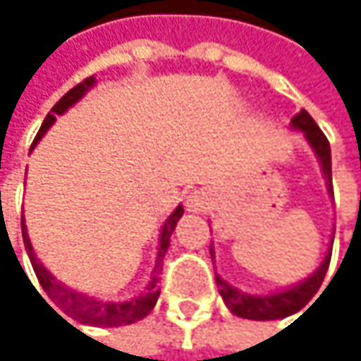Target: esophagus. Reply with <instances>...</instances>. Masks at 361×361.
I'll list each match as a JSON object with an SVG mask.
<instances>
[{"label":"esophagus","mask_w":361,"mask_h":361,"mask_svg":"<svg viewBox=\"0 0 361 361\" xmlns=\"http://www.w3.org/2000/svg\"><path fill=\"white\" fill-rule=\"evenodd\" d=\"M211 207V194L207 190H194L185 198V209L192 213H202Z\"/></svg>","instance_id":"obj_1"}]
</instances>
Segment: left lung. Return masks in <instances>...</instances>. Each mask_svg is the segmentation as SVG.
I'll list each match as a JSON object with an SVG mask.
<instances>
[{
    "instance_id": "left-lung-1",
    "label": "left lung",
    "mask_w": 361,
    "mask_h": 361,
    "mask_svg": "<svg viewBox=\"0 0 361 361\" xmlns=\"http://www.w3.org/2000/svg\"><path fill=\"white\" fill-rule=\"evenodd\" d=\"M290 127L305 135L307 144L312 146V150H314V154H316V159L320 163V169H322V176H324L326 180V190H328L330 198H334V194H332L330 144H328L326 135L320 131V127L316 125V121L312 118V114L307 110L297 112L290 118ZM332 240H334V232L330 236V245H332ZM330 255H332V247H328L320 267L314 274H310L305 280H301V282H297V284H293L288 288H282V290H276V293H267V295L243 293L240 288H236L230 282H226L217 271H215V282L219 286V295H221L224 303L228 305V310L234 316L247 318V320H259V322L280 320V318H288V316L301 312L314 299V295L320 290V286L324 282L328 263H330ZM211 259H215L213 247H211Z\"/></svg>"
}]
</instances>
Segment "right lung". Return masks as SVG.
<instances>
[{
    "instance_id": "obj_1",
    "label": "right lung",
    "mask_w": 361,
    "mask_h": 361,
    "mask_svg": "<svg viewBox=\"0 0 361 361\" xmlns=\"http://www.w3.org/2000/svg\"><path fill=\"white\" fill-rule=\"evenodd\" d=\"M96 85V77H87L85 81H81L79 85H75L71 92H66L56 104L54 109L49 110V114L43 118L41 123V129L37 133L35 146L37 142L47 133V129L56 123V116L64 114L68 109H73L92 87ZM183 215V207L178 204L176 211L165 219L163 228H161V236H159V249H157V261H154V267H152V274H150V282L146 284V288L131 297V299H125V301H100L96 297H90L85 293H79L71 286H66L64 282H60L56 276L49 274V269L37 259L35 251H33V245L29 240V232H27V224H25V217H23V240H25V249L29 252V259L33 263V269H35L37 280L41 284V288L47 293V297L75 322L79 324H87V326H123V324H133L142 318H146L157 301H159V295H161V288L157 286L159 282V274L163 269V259H165V252L169 249V240H171V234L178 226V221ZM47 303V301H45ZM49 305V303H47ZM51 307V305H49ZM54 310V307H51ZM56 312V310H54ZM58 314V312H56ZM60 316V314H58ZM62 318V316H60ZM64 320V318H62ZM71 324V322H68Z\"/></svg>"
}]
</instances>
